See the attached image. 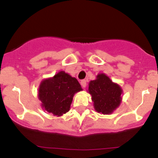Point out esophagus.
<instances>
[{"label":"esophagus","instance_id":"esophagus-1","mask_svg":"<svg viewBox=\"0 0 158 158\" xmlns=\"http://www.w3.org/2000/svg\"><path fill=\"white\" fill-rule=\"evenodd\" d=\"M81 85L82 88L85 89V88L86 87V85H87V81H86L85 80H82L81 81Z\"/></svg>","mask_w":158,"mask_h":158}]
</instances>
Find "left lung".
<instances>
[{
    "label": "left lung",
    "instance_id": "8db88e82",
    "mask_svg": "<svg viewBox=\"0 0 158 158\" xmlns=\"http://www.w3.org/2000/svg\"><path fill=\"white\" fill-rule=\"evenodd\" d=\"M88 92L92 96L96 111L103 115L111 114L122 102V88L105 73H99L95 80L89 82Z\"/></svg>",
    "mask_w": 158,
    "mask_h": 158
}]
</instances>
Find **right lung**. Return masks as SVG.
<instances>
[{
    "instance_id": "obj_1",
    "label": "right lung",
    "mask_w": 158,
    "mask_h": 158,
    "mask_svg": "<svg viewBox=\"0 0 158 158\" xmlns=\"http://www.w3.org/2000/svg\"><path fill=\"white\" fill-rule=\"evenodd\" d=\"M81 90L76 78L65 71H59L52 77L42 81L38 97L43 110L59 117L69 111L73 96Z\"/></svg>"
}]
</instances>
